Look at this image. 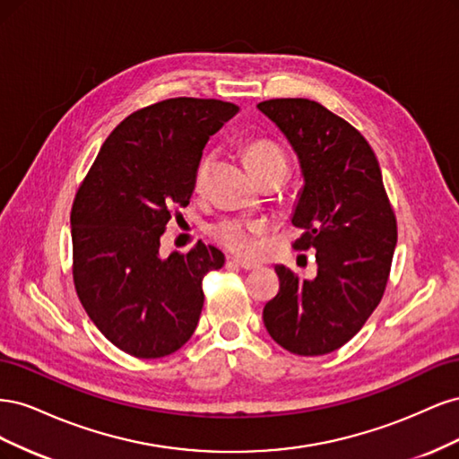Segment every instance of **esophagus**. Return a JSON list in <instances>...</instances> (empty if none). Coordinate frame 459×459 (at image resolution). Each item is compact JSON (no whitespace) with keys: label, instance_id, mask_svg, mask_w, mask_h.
Here are the masks:
<instances>
[{"label":"esophagus","instance_id":"esophagus-1","mask_svg":"<svg viewBox=\"0 0 459 459\" xmlns=\"http://www.w3.org/2000/svg\"><path fill=\"white\" fill-rule=\"evenodd\" d=\"M230 264H233V266H239L241 270H255V268H258V264L243 260V258H231Z\"/></svg>","mask_w":459,"mask_h":459}]
</instances>
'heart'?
Returning a JSON list of instances; mask_svg holds the SVG:
<instances>
[{"mask_svg": "<svg viewBox=\"0 0 459 459\" xmlns=\"http://www.w3.org/2000/svg\"><path fill=\"white\" fill-rule=\"evenodd\" d=\"M243 157L255 176H260L262 172H268L273 169H280V166H285L289 169V160L285 151L280 143H275L273 140H268V137H256V140H251L245 149H243ZM214 155L212 152H204L203 159L197 164L195 170V184L201 186L204 182V178L208 174V169H211ZM266 233V224L262 220H251V218H221L211 226V235L212 239L221 245L231 253L238 255H253L258 247V239Z\"/></svg>", "mask_w": 459, "mask_h": 459, "instance_id": "obj_1", "label": "heart"}]
</instances>
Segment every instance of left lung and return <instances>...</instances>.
<instances>
[{
	"label": "left lung",
	"mask_w": 459,
	"mask_h": 459,
	"mask_svg": "<svg viewBox=\"0 0 459 459\" xmlns=\"http://www.w3.org/2000/svg\"><path fill=\"white\" fill-rule=\"evenodd\" d=\"M258 108L297 151L304 189L293 224L297 251H316L317 275L300 280L275 266L280 290L264 307L270 337L299 356L341 349L377 308L391 273L396 216L377 157L352 124L300 97L268 100Z\"/></svg>",
	"instance_id": "obj_1"
}]
</instances>
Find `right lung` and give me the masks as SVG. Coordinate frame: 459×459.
<instances>
[{"label": "right lung", "mask_w": 459, "mask_h": 459, "mask_svg": "<svg viewBox=\"0 0 459 459\" xmlns=\"http://www.w3.org/2000/svg\"><path fill=\"white\" fill-rule=\"evenodd\" d=\"M220 100L172 97L137 108L105 140L71 211L76 295L105 339L134 358H162L191 339L203 277L224 266L197 243L162 256L160 235L195 189L208 137L238 115Z\"/></svg>", "instance_id": "1"}]
</instances>
